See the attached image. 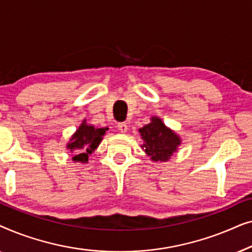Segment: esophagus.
I'll list each match as a JSON object with an SVG mask.
<instances>
[{"instance_id": "obj_1", "label": "esophagus", "mask_w": 252, "mask_h": 252, "mask_svg": "<svg viewBox=\"0 0 252 252\" xmlns=\"http://www.w3.org/2000/svg\"><path fill=\"white\" fill-rule=\"evenodd\" d=\"M118 130L120 133H126L128 130V126L126 123H120L118 124Z\"/></svg>"}]
</instances>
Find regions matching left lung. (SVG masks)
Returning <instances> with one entry per match:
<instances>
[{"label": "left lung", "mask_w": 252, "mask_h": 252, "mask_svg": "<svg viewBox=\"0 0 252 252\" xmlns=\"http://www.w3.org/2000/svg\"><path fill=\"white\" fill-rule=\"evenodd\" d=\"M143 144L141 148L153 161H167L181 146V137L167 127L159 117L153 116L150 123L139 129Z\"/></svg>", "instance_id": "1"}]
</instances>
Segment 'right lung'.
<instances>
[{"instance_id":"1","label":"right lung","mask_w":252,"mask_h":252,"mask_svg":"<svg viewBox=\"0 0 252 252\" xmlns=\"http://www.w3.org/2000/svg\"><path fill=\"white\" fill-rule=\"evenodd\" d=\"M106 130L108 127L96 128L95 126L86 123L85 119L66 143V149L73 154L72 160L75 163H88L89 156L97 149Z\"/></svg>"}]
</instances>
